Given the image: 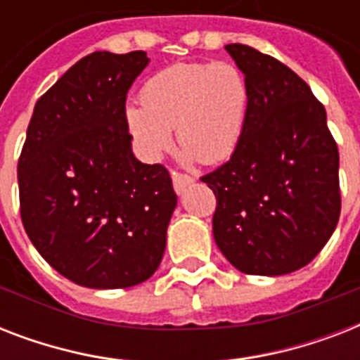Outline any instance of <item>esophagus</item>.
Listing matches in <instances>:
<instances>
[{"label": "esophagus", "mask_w": 360, "mask_h": 360, "mask_svg": "<svg viewBox=\"0 0 360 360\" xmlns=\"http://www.w3.org/2000/svg\"><path fill=\"white\" fill-rule=\"evenodd\" d=\"M172 181H174L175 192L181 194V192L185 191L186 186L194 183V177H191V175H186V174H179V172H172Z\"/></svg>", "instance_id": "1"}]
</instances>
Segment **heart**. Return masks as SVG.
<instances>
[{
    "instance_id": "1",
    "label": "heart",
    "mask_w": 360,
    "mask_h": 360,
    "mask_svg": "<svg viewBox=\"0 0 360 360\" xmlns=\"http://www.w3.org/2000/svg\"><path fill=\"white\" fill-rule=\"evenodd\" d=\"M248 98V82L233 63H175L146 82L141 106H129L124 117L146 160L168 151L175 129L186 157L214 164L239 146Z\"/></svg>"
}]
</instances>
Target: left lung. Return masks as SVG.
<instances>
[{"mask_svg":"<svg viewBox=\"0 0 360 360\" xmlns=\"http://www.w3.org/2000/svg\"><path fill=\"white\" fill-rule=\"evenodd\" d=\"M248 82L237 149L202 181L214 192L213 236L240 273L304 267L340 219L338 147L323 104L290 67L246 44L226 46Z\"/></svg>","mask_w":360,"mask_h":360,"instance_id":"1","label":"left lung"}]
</instances>
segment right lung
<instances>
[{"instance_id": "1", "label": "right lung", "mask_w": 360, "mask_h": 360, "mask_svg": "<svg viewBox=\"0 0 360 360\" xmlns=\"http://www.w3.org/2000/svg\"><path fill=\"white\" fill-rule=\"evenodd\" d=\"M146 52H93L35 104L18 160L20 217L39 254L93 290L146 282L177 205L162 164L132 153L124 103Z\"/></svg>"}]
</instances>
